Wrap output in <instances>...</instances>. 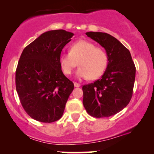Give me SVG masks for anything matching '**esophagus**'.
<instances>
[{"instance_id":"34e87169","label":"esophagus","mask_w":154,"mask_h":154,"mask_svg":"<svg viewBox=\"0 0 154 154\" xmlns=\"http://www.w3.org/2000/svg\"><path fill=\"white\" fill-rule=\"evenodd\" d=\"M74 85H75V87H76V88H79V86H80V85L77 82H75L74 83Z\"/></svg>"}]
</instances>
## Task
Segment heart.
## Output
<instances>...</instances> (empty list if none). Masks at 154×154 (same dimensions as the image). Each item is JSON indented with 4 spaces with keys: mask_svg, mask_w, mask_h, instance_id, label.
Instances as JSON below:
<instances>
[{
    "mask_svg": "<svg viewBox=\"0 0 154 154\" xmlns=\"http://www.w3.org/2000/svg\"><path fill=\"white\" fill-rule=\"evenodd\" d=\"M59 63L65 75H69L78 65L79 78L98 79L103 74L108 63L106 52L88 40H81L72 44L69 53L60 55Z\"/></svg>",
    "mask_w": 154,
    "mask_h": 154,
    "instance_id": "heart-1",
    "label": "heart"
}]
</instances>
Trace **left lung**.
<instances>
[{
  "label": "left lung",
  "mask_w": 154,
  "mask_h": 154,
  "mask_svg": "<svg viewBox=\"0 0 154 154\" xmlns=\"http://www.w3.org/2000/svg\"><path fill=\"white\" fill-rule=\"evenodd\" d=\"M85 34L105 48L109 62L101 78L82 86V103L91 116L109 117L122 110L131 100L135 63L130 51L114 37L100 32Z\"/></svg>",
  "instance_id": "left-lung-1"
}]
</instances>
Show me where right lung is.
Segmentation results:
<instances>
[{"mask_svg":"<svg viewBox=\"0 0 154 154\" xmlns=\"http://www.w3.org/2000/svg\"><path fill=\"white\" fill-rule=\"evenodd\" d=\"M74 34L63 29L44 32L24 49L16 70V89L24 111L51 123L63 115L74 83L61 71L59 57Z\"/></svg>","mask_w":154,"mask_h":154,"instance_id":"add662e5","label":"right lung"}]
</instances>
